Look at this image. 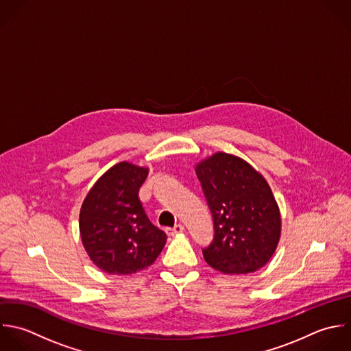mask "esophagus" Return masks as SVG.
I'll use <instances>...</instances> for the list:
<instances>
[{"instance_id":"1","label":"esophagus","mask_w":351,"mask_h":351,"mask_svg":"<svg viewBox=\"0 0 351 351\" xmlns=\"http://www.w3.org/2000/svg\"><path fill=\"white\" fill-rule=\"evenodd\" d=\"M184 231V227L182 226V224H176L175 227H168V228H165V232L168 234V235H171V237H173V235H178V234H180V232H183Z\"/></svg>"}]
</instances>
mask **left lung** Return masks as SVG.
<instances>
[{"label":"left lung","mask_w":351,"mask_h":351,"mask_svg":"<svg viewBox=\"0 0 351 351\" xmlns=\"http://www.w3.org/2000/svg\"><path fill=\"white\" fill-rule=\"evenodd\" d=\"M213 217V242L205 261L227 275L263 268L274 256L282 232L278 202L265 178L247 161L217 152L195 165Z\"/></svg>","instance_id":"8db88e82"}]
</instances>
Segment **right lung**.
<instances>
[{"label":"right lung","mask_w":351,"mask_h":351,"mask_svg":"<svg viewBox=\"0 0 351 351\" xmlns=\"http://www.w3.org/2000/svg\"><path fill=\"white\" fill-rule=\"evenodd\" d=\"M149 168L121 161L87 193L79 215L83 247L95 267L110 275H131L152 265L167 235L153 226L138 193Z\"/></svg>","instance_id":"add662e5"}]
</instances>
